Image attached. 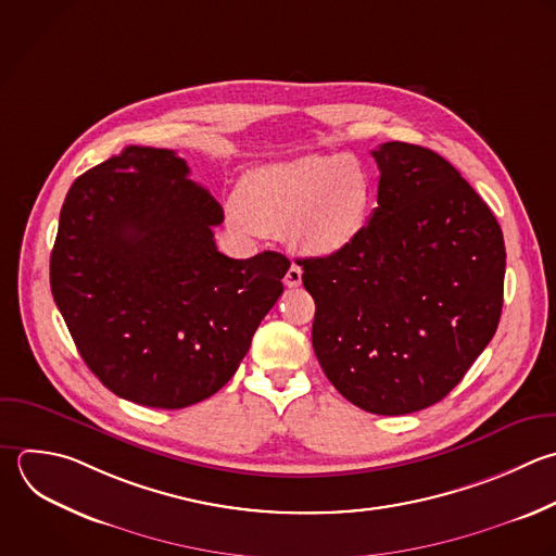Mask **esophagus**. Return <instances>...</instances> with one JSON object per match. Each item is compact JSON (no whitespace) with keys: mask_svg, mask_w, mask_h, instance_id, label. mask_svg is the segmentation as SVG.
Segmentation results:
<instances>
[{"mask_svg":"<svg viewBox=\"0 0 556 556\" xmlns=\"http://www.w3.org/2000/svg\"><path fill=\"white\" fill-rule=\"evenodd\" d=\"M285 285H287V287H300V285H302V267H300V265L291 263L289 271L285 274Z\"/></svg>","mask_w":556,"mask_h":556,"instance_id":"34e87169","label":"esophagus"}]
</instances>
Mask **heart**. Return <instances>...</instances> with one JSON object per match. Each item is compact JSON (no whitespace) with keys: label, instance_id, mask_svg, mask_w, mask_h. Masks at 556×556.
<instances>
[{"label":"heart","instance_id":"b5f03b06","mask_svg":"<svg viewBox=\"0 0 556 556\" xmlns=\"http://www.w3.org/2000/svg\"><path fill=\"white\" fill-rule=\"evenodd\" d=\"M237 204L258 230L285 232L295 250L330 256L363 232L371 182L352 156L302 154L250 169L239 185Z\"/></svg>","mask_w":556,"mask_h":556}]
</instances>
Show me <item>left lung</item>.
I'll list each match as a JSON object with an SVG mask.
<instances>
[{"mask_svg":"<svg viewBox=\"0 0 556 556\" xmlns=\"http://www.w3.org/2000/svg\"><path fill=\"white\" fill-rule=\"evenodd\" d=\"M371 156L378 206L358 239L298 265L328 380L367 413L406 415L443 400L495 334L506 252L445 159L402 141Z\"/></svg>","mask_w":556,"mask_h":556,"instance_id":"1","label":"left lung"}]
</instances>
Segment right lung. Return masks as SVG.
Masks as SVG:
<instances>
[{"mask_svg":"<svg viewBox=\"0 0 556 556\" xmlns=\"http://www.w3.org/2000/svg\"><path fill=\"white\" fill-rule=\"evenodd\" d=\"M217 200L172 150L130 146L70 189L50 258L54 302L115 395L185 408L217 393L282 293L289 258L224 256Z\"/></svg>","mask_w":556,"mask_h":556,"instance_id":"1","label":"right lung"}]
</instances>
